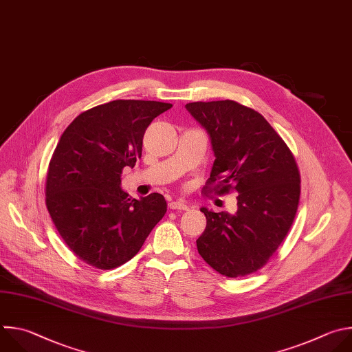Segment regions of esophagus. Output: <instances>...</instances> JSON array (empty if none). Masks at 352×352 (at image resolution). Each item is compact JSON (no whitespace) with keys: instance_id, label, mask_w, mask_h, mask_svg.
<instances>
[{"instance_id":"obj_1","label":"esophagus","mask_w":352,"mask_h":352,"mask_svg":"<svg viewBox=\"0 0 352 352\" xmlns=\"http://www.w3.org/2000/svg\"><path fill=\"white\" fill-rule=\"evenodd\" d=\"M169 208L170 209H179V210H187L188 205L184 201H170L169 202Z\"/></svg>"}]
</instances>
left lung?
Here are the masks:
<instances>
[{"instance_id": "obj_1", "label": "left lung", "mask_w": 352, "mask_h": 352, "mask_svg": "<svg viewBox=\"0 0 352 352\" xmlns=\"http://www.w3.org/2000/svg\"><path fill=\"white\" fill-rule=\"evenodd\" d=\"M186 108L208 131L215 154L204 191L239 194L233 215L201 208L206 228L197 250L223 276L254 273L294 222L301 191L294 155L259 112L236 101H198Z\"/></svg>"}]
</instances>
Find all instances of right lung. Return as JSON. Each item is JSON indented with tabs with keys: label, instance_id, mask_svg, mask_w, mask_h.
<instances>
[{
	"label": "right lung",
	"instance_id": "add662e5",
	"mask_svg": "<svg viewBox=\"0 0 352 352\" xmlns=\"http://www.w3.org/2000/svg\"><path fill=\"white\" fill-rule=\"evenodd\" d=\"M170 108L115 100L82 112L62 133L48 166L45 204L65 244L87 265L109 270L130 261L166 214L162 194L131 198L120 175L142 158L150 123Z\"/></svg>",
	"mask_w": 352,
	"mask_h": 352
}]
</instances>
